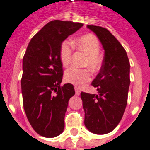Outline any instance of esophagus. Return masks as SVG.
<instances>
[{
    "mask_svg": "<svg viewBox=\"0 0 150 150\" xmlns=\"http://www.w3.org/2000/svg\"><path fill=\"white\" fill-rule=\"evenodd\" d=\"M75 93H76V95H77V96H79V95H80V93H81V91H80V90L77 88V87H75Z\"/></svg>",
    "mask_w": 150,
    "mask_h": 150,
    "instance_id": "obj_1",
    "label": "esophagus"
}]
</instances>
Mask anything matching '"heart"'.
I'll return each instance as SVG.
<instances>
[{
  "mask_svg": "<svg viewBox=\"0 0 150 150\" xmlns=\"http://www.w3.org/2000/svg\"><path fill=\"white\" fill-rule=\"evenodd\" d=\"M73 45L77 50L86 54L82 63L83 67H88L94 73H97L100 70L103 66L104 59L100 53L101 45L97 37L91 33L82 35L73 42ZM73 51V45L69 40H64L60 43L59 57L64 67H68L70 64ZM90 69L70 68L65 71L64 80L79 87L82 86L91 78V72Z\"/></svg>",
  "mask_w": 150,
  "mask_h": 150,
  "instance_id": "heart-1",
  "label": "heart"
}]
</instances>
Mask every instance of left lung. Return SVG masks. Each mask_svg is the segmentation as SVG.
Masks as SVG:
<instances>
[{
	"label": "left lung",
	"instance_id": "obj_1",
	"mask_svg": "<svg viewBox=\"0 0 150 150\" xmlns=\"http://www.w3.org/2000/svg\"><path fill=\"white\" fill-rule=\"evenodd\" d=\"M105 49L103 66L91 85L99 94L81 93L85 111L84 123L90 132L106 134L120 122L127 104L130 62L126 50L108 29L87 25Z\"/></svg>",
	"mask_w": 150,
	"mask_h": 150
}]
</instances>
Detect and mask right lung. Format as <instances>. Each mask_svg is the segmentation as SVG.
I'll use <instances>...</instances> for the list:
<instances>
[{"label":"right lung","instance_id":"obj_1","mask_svg":"<svg viewBox=\"0 0 150 150\" xmlns=\"http://www.w3.org/2000/svg\"><path fill=\"white\" fill-rule=\"evenodd\" d=\"M83 26L81 23L53 20L31 39L23 58V104L28 120L40 136L55 137L64 129L65 112L74 96L72 84L60 85L63 65L59 45Z\"/></svg>","mask_w":150,"mask_h":150}]
</instances>
